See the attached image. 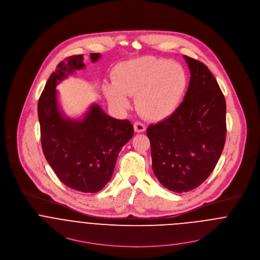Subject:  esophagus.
Wrapping results in <instances>:
<instances>
[{"mask_svg": "<svg viewBox=\"0 0 260 260\" xmlns=\"http://www.w3.org/2000/svg\"><path fill=\"white\" fill-rule=\"evenodd\" d=\"M134 130L137 133H142V132H144L146 130V126L141 122H135L134 123Z\"/></svg>", "mask_w": 260, "mask_h": 260, "instance_id": "34e87169", "label": "esophagus"}]
</instances>
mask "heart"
I'll use <instances>...</instances> for the list:
<instances>
[{
	"label": "heart",
	"mask_w": 260,
	"mask_h": 260,
	"mask_svg": "<svg viewBox=\"0 0 260 260\" xmlns=\"http://www.w3.org/2000/svg\"><path fill=\"white\" fill-rule=\"evenodd\" d=\"M113 83H106L108 100L119 109H127V96H136V106L145 118L160 121L170 117L180 106L188 86L182 66L170 59L144 56L120 63Z\"/></svg>",
	"instance_id": "heart-1"
}]
</instances>
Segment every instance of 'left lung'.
<instances>
[{
  "instance_id": "1",
  "label": "left lung",
  "mask_w": 260,
  "mask_h": 260,
  "mask_svg": "<svg viewBox=\"0 0 260 260\" xmlns=\"http://www.w3.org/2000/svg\"><path fill=\"white\" fill-rule=\"evenodd\" d=\"M189 72L183 102L170 117L147 129L152 168L159 182L175 192L203 184L223 150L225 99L216 79L203 62L184 55Z\"/></svg>"
}]
</instances>
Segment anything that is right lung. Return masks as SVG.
<instances>
[{"instance_id":"right-lung-1","label":"right lung","mask_w":260,"mask_h":260,"mask_svg":"<svg viewBox=\"0 0 260 260\" xmlns=\"http://www.w3.org/2000/svg\"><path fill=\"white\" fill-rule=\"evenodd\" d=\"M100 53H90L91 61ZM83 55L61 61L51 73L38 104L42 147L48 164L68 187L82 192H96L110 181L119 152L134 134L129 120L107 115L92 104L84 118L66 117L57 103L56 85L74 71L82 70Z\"/></svg>"}]
</instances>
